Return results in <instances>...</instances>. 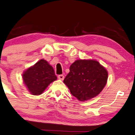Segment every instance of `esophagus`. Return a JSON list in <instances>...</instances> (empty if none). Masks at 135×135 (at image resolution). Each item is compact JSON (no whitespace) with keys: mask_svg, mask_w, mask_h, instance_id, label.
Wrapping results in <instances>:
<instances>
[{"mask_svg":"<svg viewBox=\"0 0 135 135\" xmlns=\"http://www.w3.org/2000/svg\"><path fill=\"white\" fill-rule=\"evenodd\" d=\"M58 78L60 80H63V79H64V75H59L58 76Z\"/></svg>","mask_w":135,"mask_h":135,"instance_id":"obj_1","label":"esophagus"}]
</instances>
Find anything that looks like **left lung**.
Segmentation results:
<instances>
[{
  "instance_id": "left-lung-1",
  "label": "left lung",
  "mask_w": 135,
  "mask_h": 135,
  "mask_svg": "<svg viewBox=\"0 0 135 135\" xmlns=\"http://www.w3.org/2000/svg\"><path fill=\"white\" fill-rule=\"evenodd\" d=\"M108 74L105 68L93 60H79L70 66L63 82L71 94L80 101L97 96L105 87Z\"/></svg>"
}]
</instances>
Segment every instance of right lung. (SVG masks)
<instances>
[{"label": "right lung", "mask_w": 135, "mask_h": 135, "mask_svg": "<svg viewBox=\"0 0 135 135\" xmlns=\"http://www.w3.org/2000/svg\"><path fill=\"white\" fill-rule=\"evenodd\" d=\"M22 77L29 91L35 95L41 94L50 83L57 79L53 67L43 59L27 69Z\"/></svg>", "instance_id": "add662e5"}]
</instances>
